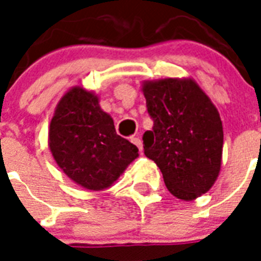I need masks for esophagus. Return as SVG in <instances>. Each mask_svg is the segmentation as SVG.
Instances as JSON below:
<instances>
[{
	"mask_svg": "<svg viewBox=\"0 0 261 261\" xmlns=\"http://www.w3.org/2000/svg\"><path fill=\"white\" fill-rule=\"evenodd\" d=\"M131 142L134 143V145H137L139 149V151L142 153V141H141V138H139V137H131Z\"/></svg>",
	"mask_w": 261,
	"mask_h": 261,
	"instance_id": "esophagus-1",
	"label": "esophagus"
}]
</instances>
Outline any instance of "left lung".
Segmentation results:
<instances>
[{
  "label": "left lung",
  "instance_id": "1",
  "mask_svg": "<svg viewBox=\"0 0 261 261\" xmlns=\"http://www.w3.org/2000/svg\"><path fill=\"white\" fill-rule=\"evenodd\" d=\"M153 130L143 134V149L163 173L171 194L192 200L206 194L221 169L222 122L194 80L167 79L143 84Z\"/></svg>",
  "mask_w": 261,
  "mask_h": 261
}]
</instances>
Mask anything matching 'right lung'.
<instances>
[{
  "instance_id": "right-lung-1",
  "label": "right lung",
  "mask_w": 261,
  "mask_h": 261,
  "mask_svg": "<svg viewBox=\"0 0 261 261\" xmlns=\"http://www.w3.org/2000/svg\"><path fill=\"white\" fill-rule=\"evenodd\" d=\"M48 145L58 167L92 191L108 188L138 157V147L116 134L97 96L80 87L69 90L57 106Z\"/></svg>"
}]
</instances>
